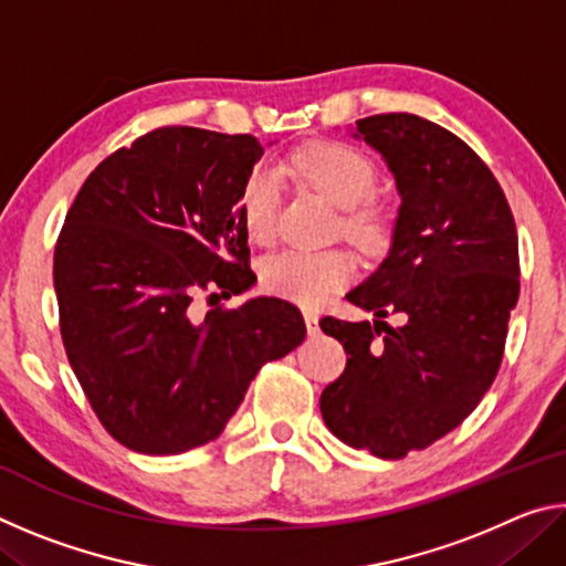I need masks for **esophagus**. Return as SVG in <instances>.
Here are the masks:
<instances>
[{
	"instance_id": "obj_1",
	"label": "esophagus",
	"mask_w": 566,
	"mask_h": 566,
	"mask_svg": "<svg viewBox=\"0 0 566 566\" xmlns=\"http://www.w3.org/2000/svg\"><path fill=\"white\" fill-rule=\"evenodd\" d=\"M302 317H304V324L306 329L310 332H317L319 329V314L314 310H302Z\"/></svg>"
}]
</instances>
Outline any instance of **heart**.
<instances>
[{"mask_svg": "<svg viewBox=\"0 0 566 566\" xmlns=\"http://www.w3.org/2000/svg\"><path fill=\"white\" fill-rule=\"evenodd\" d=\"M290 169L344 209L342 227L352 242L364 249H375L385 242L389 234V212L375 197L379 171L367 151L349 142H314L294 151ZM280 197V179L270 169H254L244 181L239 195V219L252 242L266 244L274 237ZM354 272L357 264L344 249H324V252L290 249L264 262L262 282L276 296L317 306L334 292L344 290L354 280Z\"/></svg>", "mask_w": 566, "mask_h": 566, "instance_id": "b5f03b06", "label": "heart"}]
</instances>
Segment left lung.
Instances as JSON below:
<instances>
[{"label":"left lung","mask_w":566,"mask_h":566,"mask_svg":"<svg viewBox=\"0 0 566 566\" xmlns=\"http://www.w3.org/2000/svg\"><path fill=\"white\" fill-rule=\"evenodd\" d=\"M357 132L387 159L401 207L387 260L347 294L379 319L319 322L349 354L319 409L344 444L401 459L462 424L492 387L520 244L500 181L457 134L407 112L364 117ZM389 311L408 322L389 328Z\"/></svg>","instance_id":"1"}]
</instances>
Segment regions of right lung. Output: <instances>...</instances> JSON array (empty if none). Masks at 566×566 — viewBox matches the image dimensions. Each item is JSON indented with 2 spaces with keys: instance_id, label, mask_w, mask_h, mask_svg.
I'll list each match as a JSON object with an SVG mask.
<instances>
[{
  "instance_id": "obj_1",
  "label": "right lung",
  "mask_w": 566,
  "mask_h": 566,
  "mask_svg": "<svg viewBox=\"0 0 566 566\" xmlns=\"http://www.w3.org/2000/svg\"><path fill=\"white\" fill-rule=\"evenodd\" d=\"M262 151L252 134L151 129L99 161L66 212L54 247L66 359L134 452L212 442L256 371L304 339L302 312L276 296L191 312L197 294L256 280L239 195Z\"/></svg>"
}]
</instances>
